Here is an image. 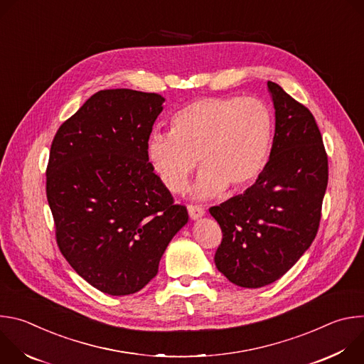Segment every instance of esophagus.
<instances>
[{"instance_id":"obj_1","label":"esophagus","mask_w":364,"mask_h":364,"mask_svg":"<svg viewBox=\"0 0 364 364\" xmlns=\"http://www.w3.org/2000/svg\"><path fill=\"white\" fill-rule=\"evenodd\" d=\"M188 215L193 220H196V219H200L201 216H204L205 210H204V207L200 204H188Z\"/></svg>"}]
</instances>
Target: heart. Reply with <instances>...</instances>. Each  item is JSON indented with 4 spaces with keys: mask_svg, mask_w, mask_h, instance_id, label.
I'll list each match as a JSON object with an SVG mask.
<instances>
[{
    "mask_svg": "<svg viewBox=\"0 0 364 364\" xmlns=\"http://www.w3.org/2000/svg\"><path fill=\"white\" fill-rule=\"evenodd\" d=\"M272 132V115L261 100L201 97L173 115L171 132L148 136L146 157L171 191L186 186L198 159L203 170L193 193L212 197L228 186L242 190L259 177L268 160Z\"/></svg>",
    "mask_w": 364,
    "mask_h": 364,
    "instance_id": "obj_1",
    "label": "heart"
}]
</instances>
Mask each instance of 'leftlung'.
I'll use <instances>...</instances> for the list:
<instances>
[{
	"label": "left lung",
	"mask_w": 364,
	"mask_h": 364,
	"mask_svg": "<svg viewBox=\"0 0 364 364\" xmlns=\"http://www.w3.org/2000/svg\"><path fill=\"white\" fill-rule=\"evenodd\" d=\"M275 108L269 161L243 194L210 207L223 237L215 264L235 285L261 288L285 275L313 243L328 183V159L306 107L268 82Z\"/></svg>",
	"instance_id": "1"
}]
</instances>
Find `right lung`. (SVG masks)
Returning a JSON list of instances; mask_svg holds the SVG:
<instances>
[{"label": "right lung", "mask_w": 364, "mask_h": 364, "mask_svg": "<svg viewBox=\"0 0 364 364\" xmlns=\"http://www.w3.org/2000/svg\"><path fill=\"white\" fill-rule=\"evenodd\" d=\"M163 102L157 93L99 90L51 142L46 194L58 246L85 281L109 295L142 289L188 220L146 157Z\"/></svg>", "instance_id": "add662e5"}]
</instances>
